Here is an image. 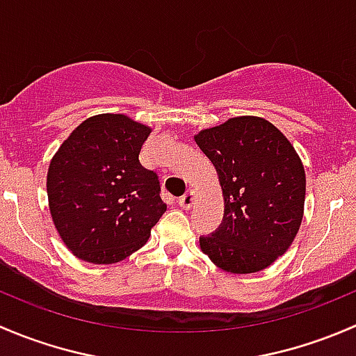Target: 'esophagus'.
I'll list each match as a JSON object with an SVG mask.
<instances>
[{"instance_id":"1","label":"esophagus","mask_w":356,"mask_h":356,"mask_svg":"<svg viewBox=\"0 0 356 356\" xmlns=\"http://www.w3.org/2000/svg\"><path fill=\"white\" fill-rule=\"evenodd\" d=\"M195 200H196V193L195 191H188L184 196H181V198H179V204H181L184 210H189V208L195 204Z\"/></svg>"}]
</instances>
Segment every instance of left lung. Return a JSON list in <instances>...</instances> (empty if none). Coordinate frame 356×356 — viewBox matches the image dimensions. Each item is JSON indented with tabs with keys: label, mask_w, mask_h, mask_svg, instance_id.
Listing matches in <instances>:
<instances>
[{
	"label": "left lung",
	"mask_w": 356,
	"mask_h": 356,
	"mask_svg": "<svg viewBox=\"0 0 356 356\" xmlns=\"http://www.w3.org/2000/svg\"><path fill=\"white\" fill-rule=\"evenodd\" d=\"M196 145L217 170L224 220L200 248L218 268L253 274L293 245L305 211L307 177L289 139L261 117L243 115L203 129Z\"/></svg>",
	"instance_id": "obj_1"
}]
</instances>
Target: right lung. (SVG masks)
<instances>
[{
  "instance_id": "obj_1",
  "label": "right lung",
  "mask_w": 356,
  "mask_h": 356,
  "mask_svg": "<svg viewBox=\"0 0 356 356\" xmlns=\"http://www.w3.org/2000/svg\"><path fill=\"white\" fill-rule=\"evenodd\" d=\"M152 127L124 113L86 118L49 161L53 224L81 260L110 265L148 241L167 204L160 181L139 161Z\"/></svg>"
}]
</instances>
